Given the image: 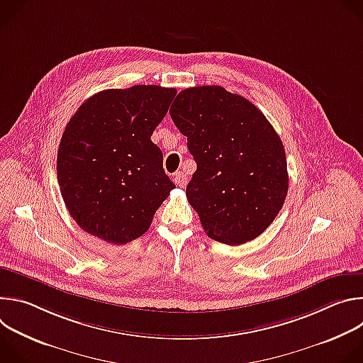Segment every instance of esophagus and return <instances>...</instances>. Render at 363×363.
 Returning a JSON list of instances; mask_svg holds the SVG:
<instances>
[{"label":"esophagus","mask_w":363,"mask_h":363,"mask_svg":"<svg viewBox=\"0 0 363 363\" xmlns=\"http://www.w3.org/2000/svg\"><path fill=\"white\" fill-rule=\"evenodd\" d=\"M174 181H175V184L178 185V186H185L186 185V175L184 174V172H175L174 174Z\"/></svg>","instance_id":"34e87169"}]
</instances>
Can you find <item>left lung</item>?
Segmentation results:
<instances>
[{
	"label": "left lung",
	"instance_id": "left-lung-1",
	"mask_svg": "<svg viewBox=\"0 0 363 363\" xmlns=\"http://www.w3.org/2000/svg\"><path fill=\"white\" fill-rule=\"evenodd\" d=\"M169 113L196 162L186 198L206 235L240 245L263 234L289 189L284 146L266 116L221 86L182 90Z\"/></svg>",
	"mask_w": 363,
	"mask_h": 363
}]
</instances>
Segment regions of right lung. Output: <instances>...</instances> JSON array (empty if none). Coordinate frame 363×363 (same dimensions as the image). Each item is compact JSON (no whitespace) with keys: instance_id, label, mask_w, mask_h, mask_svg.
Segmentation results:
<instances>
[{"instance_id":"1","label":"right lung","mask_w":363,"mask_h":363,"mask_svg":"<svg viewBox=\"0 0 363 363\" xmlns=\"http://www.w3.org/2000/svg\"><path fill=\"white\" fill-rule=\"evenodd\" d=\"M175 89L138 84L89 97L69 121L57 152L67 211L86 233L112 244L143 235L175 184L150 140Z\"/></svg>"}]
</instances>
